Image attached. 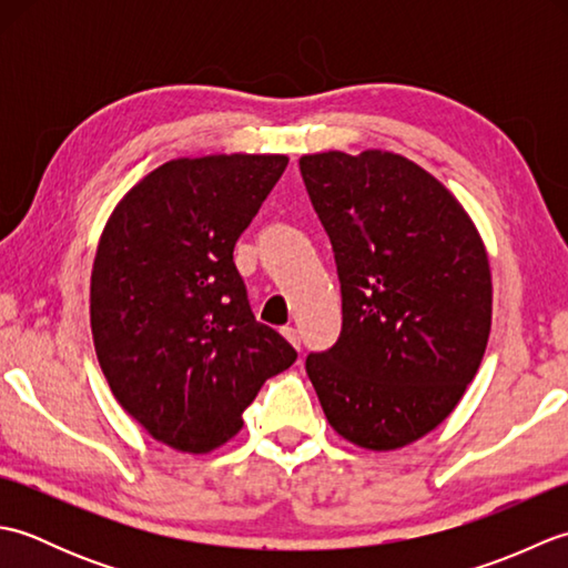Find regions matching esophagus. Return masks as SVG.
Masks as SVG:
<instances>
[{
    "instance_id": "obj_1",
    "label": "esophagus",
    "mask_w": 568,
    "mask_h": 568,
    "mask_svg": "<svg viewBox=\"0 0 568 568\" xmlns=\"http://www.w3.org/2000/svg\"><path fill=\"white\" fill-rule=\"evenodd\" d=\"M283 336L300 352V346H303V342H300V332L295 327H283Z\"/></svg>"
}]
</instances>
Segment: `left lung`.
<instances>
[{
    "mask_svg": "<svg viewBox=\"0 0 568 568\" xmlns=\"http://www.w3.org/2000/svg\"><path fill=\"white\" fill-rule=\"evenodd\" d=\"M300 173L342 285V334L307 356V376L344 439L400 449L449 417L484 358V241L452 192L397 153L303 155Z\"/></svg>",
    "mask_w": 568,
    "mask_h": 568,
    "instance_id": "left-lung-1",
    "label": "left lung"
}]
</instances>
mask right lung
<instances>
[{"instance_id":"obj_1","label":"right lung","mask_w":568,"mask_h":568,"mask_svg":"<svg viewBox=\"0 0 568 568\" xmlns=\"http://www.w3.org/2000/svg\"><path fill=\"white\" fill-rule=\"evenodd\" d=\"M285 155H204L155 168L116 204L90 283L94 352L126 413L173 449L232 439L295 348L256 322L234 246Z\"/></svg>"}]
</instances>
